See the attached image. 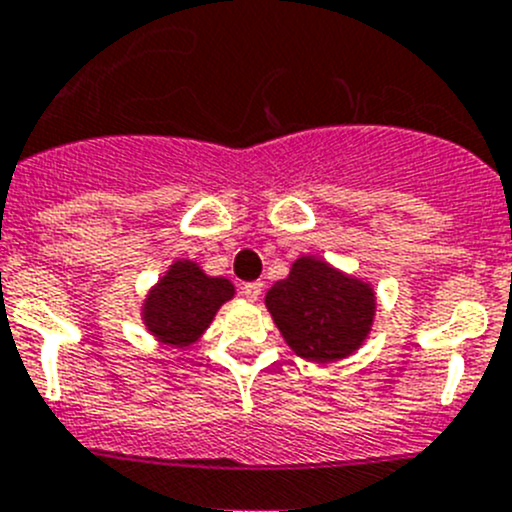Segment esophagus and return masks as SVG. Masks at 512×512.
Wrapping results in <instances>:
<instances>
[{"label":"esophagus","mask_w":512,"mask_h":512,"mask_svg":"<svg viewBox=\"0 0 512 512\" xmlns=\"http://www.w3.org/2000/svg\"><path fill=\"white\" fill-rule=\"evenodd\" d=\"M261 291H263L261 281H251V283H244V286H241V293H244L249 300H256L258 295H261Z\"/></svg>","instance_id":"34e87169"}]
</instances>
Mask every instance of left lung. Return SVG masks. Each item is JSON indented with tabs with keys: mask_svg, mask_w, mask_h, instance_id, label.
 Wrapping results in <instances>:
<instances>
[{
	"mask_svg": "<svg viewBox=\"0 0 512 512\" xmlns=\"http://www.w3.org/2000/svg\"><path fill=\"white\" fill-rule=\"evenodd\" d=\"M266 305L288 345L313 362L342 360L370 333L374 293L318 258H298L286 281L266 293Z\"/></svg>",
	"mask_w": 512,
	"mask_h": 512,
	"instance_id": "left-lung-1",
	"label": "left lung"
}]
</instances>
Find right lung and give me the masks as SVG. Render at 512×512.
Masks as SVG:
<instances>
[{
	"label": "right lung",
	"instance_id": "right-lung-1",
	"mask_svg": "<svg viewBox=\"0 0 512 512\" xmlns=\"http://www.w3.org/2000/svg\"><path fill=\"white\" fill-rule=\"evenodd\" d=\"M231 295L234 286L226 278H209L194 263L177 261L147 298L145 323L160 340L189 345Z\"/></svg>",
	"mask_w": 512,
	"mask_h": 512
}]
</instances>
